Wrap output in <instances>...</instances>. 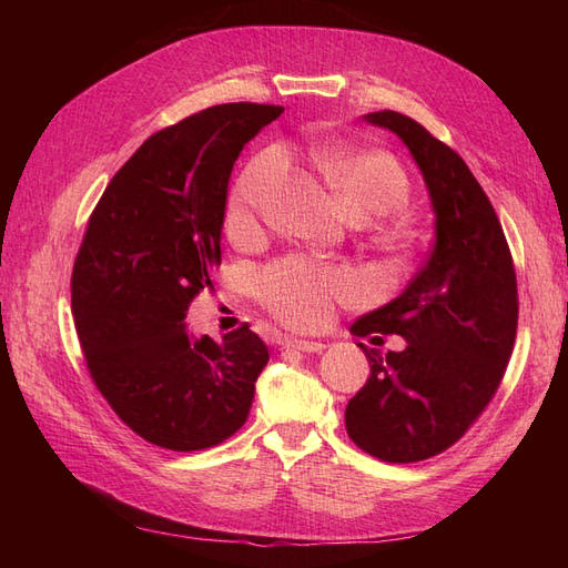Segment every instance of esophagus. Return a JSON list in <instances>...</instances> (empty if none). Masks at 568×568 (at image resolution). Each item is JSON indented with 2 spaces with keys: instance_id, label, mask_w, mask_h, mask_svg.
<instances>
[{
  "instance_id": "1",
  "label": "esophagus",
  "mask_w": 568,
  "mask_h": 568,
  "mask_svg": "<svg viewBox=\"0 0 568 568\" xmlns=\"http://www.w3.org/2000/svg\"><path fill=\"white\" fill-rule=\"evenodd\" d=\"M286 346L303 351V353H322L326 348V343L322 341H313V338H288Z\"/></svg>"
}]
</instances>
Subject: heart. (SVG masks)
<instances>
[{"mask_svg": "<svg viewBox=\"0 0 568 568\" xmlns=\"http://www.w3.org/2000/svg\"><path fill=\"white\" fill-rule=\"evenodd\" d=\"M311 156L329 182L338 205L353 220H372L398 209L409 196V178L400 161L384 149L313 142ZM280 175V156L265 151L236 178L225 203V230L244 242L255 230ZM257 298L291 326H317L329 320L334 303L359 294V282L346 267H324L303 257H284L261 272Z\"/></svg>", "mask_w": 568, "mask_h": 568, "instance_id": "1", "label": "heart"}]
</instances>
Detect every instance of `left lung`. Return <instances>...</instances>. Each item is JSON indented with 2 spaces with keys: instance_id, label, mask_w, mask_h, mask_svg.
Returning <instances> with one entry per match:
<instances>
[{
  "instance_id": "obj_1",
  "label": "left lung",
  "mask_w": 568,
  "mask_h": 568,
  "mask_svg": "<svg viewBox=\"0 0 568 568\" xmlns=\"http://www.w3.org/2000/svg\"><path fill=\"white\" fill-rule=\"evenodd\" d=\"M367 123L395 132L417 161L436 213V244L403 294L359 317L355 336L398 334L405 351L357 343L369 379L346 407L359 450L409 464L448 450L493 400L519 322L517 272L484 186L459 153L398 111Z\"/></svg>"
}]
</instances>
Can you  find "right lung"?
Wrapping results in <instances>:
<instances>
[{
	"label": "right lung",
	"mask_w": 568,
	"mask_h": 568,
	"mask_svg": "<svg viewBox=\"0 0 568 568\" xmlns=\"http://www.w3.org/2000/svg\"><path fill=\"white\" fill-rule=\"evenodd\" d=\"M282 111L220 104L151 134L82 236L71 307L84 363L115 415L159 448L205 450L236 434L270 359L248 324L217 343L189 336L184 317L213 288L234 161Z\"/></svg>",
	"instance_id": "1"
}]
</instances>
